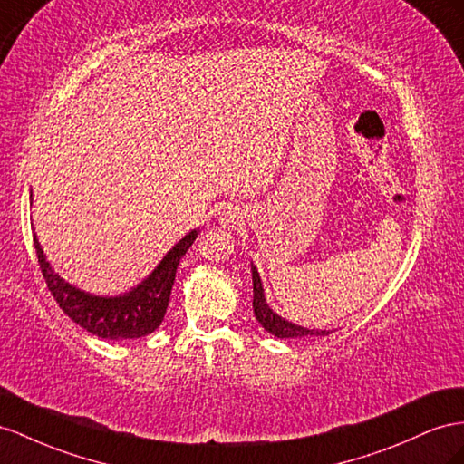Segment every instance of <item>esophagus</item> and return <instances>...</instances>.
Returning <instances> with one entry per match:
<instances>
[{
  "label": "esophagus",
  "mask_w": 464,
  "mask_h": 464,
  "mask_svg": "<svg viewBox=\"0 0 464 464\" xmlns=\"http://www.w3.org/2000/svg\"><path fill=\"white\" fill-rule=\"evenodd\" d=\"M224 220H227V222H234V220H237L236 210H224Z\"/></svg>",
  "instance_id": "obj_1"
}]
</instances>
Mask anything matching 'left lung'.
<instances>
[{"label": "left lung", "instance_id": "1", "mask_svg": "<svg viewBox=\"0 0 464 464\" xmlns=\"http://www.w3.org/2000/svg\"><path fill=\"white\" fill-rule=\"evenodd\" d=\"M252 279H254V312L259 324L277 337H320V335H328V330H308V328H300L296 324H291L283 320L281 316L275 314V312L269 308L266 303V296H263V286L257 269L252 266Z\"/></svg>", "mask_w": 464, "mask_h": 464}]
</instances>
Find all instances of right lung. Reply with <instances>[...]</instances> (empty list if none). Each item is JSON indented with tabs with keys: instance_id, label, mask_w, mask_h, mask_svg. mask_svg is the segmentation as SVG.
<instances>
[{
	"instance_id": "obj_1",
	"label": "right lung",
	"mask_w": 464,
	"mask_h": 464,
	"mask_svg": "<svg viewBox=\"0 0 464 464\" xmlns=\"http://www.w3.org/2000/svg\"><path fill=\"white\" fill-rule=\"evenodd\" d=\"M195 237L197 230H191L169 249L152 275L134 291L111 298L87 295L60 279L50 269L36 236L33 242L50 295L73 322L97 337H105V340H139V337L152 334L164 320L175 271H178L181 257L195 242Z\"/></svg>"
}]
</instances>
